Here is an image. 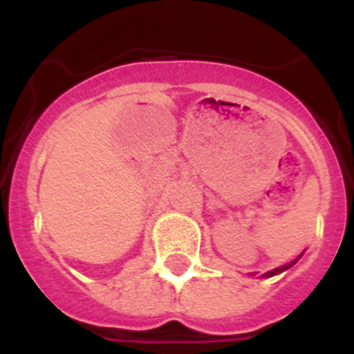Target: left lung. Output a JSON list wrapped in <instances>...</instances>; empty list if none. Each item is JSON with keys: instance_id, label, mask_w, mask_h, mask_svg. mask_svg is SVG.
<instances>
[{"instance_id": "left-lung-1", "label": "left lung", "mask_w": 354, "mask_h": 354, "mask_svg": "<svg viewBox=\"0 0 354 354\" xmlns=\"http://www.w3.org/2000/svg\"><path fill=\"white\" fill-rule=\"evenodd\" d=\"M290 266H292V264H290ZM290 266H286V268H278V270H273V271H270V273H266V277H273V274H277V273H280V271L287 270V268H290Z\"/></svg>"}]
</instances>
